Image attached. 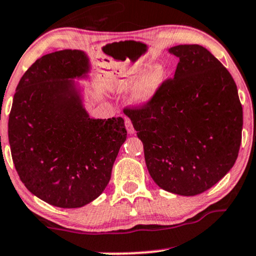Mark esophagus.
<instances>
[{
	"mask_svg": "<svg viewBox=\"0 0 256 256\" xmlns=\"http://www.w3.org/2000/svg\"><path fill=\"white\" fill-rule=\"evenodd\" d=\"M125 126H126V130H128V134H134V125H132V122L128 118L125 119Z\"/></svg>",
	"mask_w": 256,
	"mask_h": 256,
	"instance_id": "esophagus-1",
	"label": "esophagus"
}]
</instances>
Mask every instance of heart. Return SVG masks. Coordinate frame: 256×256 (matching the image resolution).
I'll return each mask as SVG.
<instances>
[{
  "label": "heart",
  "mask_w": 256,
  "mask_h": 256,
  "mask_svg": "<svg viewBox=\"0 0 256 256\" xmlns=\"http://www.w3.org/2000/svg\"><path fill=\"white\" fill-rule=\"evenodd\" d=\"M164 80V70L160 64H154L143 72L134 84L132 99L136 104H145L156 94Z\"/></svg>",
  "instance_id": "1"
}]
</instances>
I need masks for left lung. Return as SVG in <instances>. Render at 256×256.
Returning <instances> with one entry per match:
<instances>
[{
  "label": "left lung",
  "instance_id": "8db88e82",
  "mask_svg": "<svg viewBox=\"0 0 256 256\" xmlns=\"http://www.w3.org/2000/svg\"><path fill=\"white\" fill-rule=\"evenodd\" d=\"M174 78L145 104L125 108L144 146L145 163L162 189L195 196L232 169L242 138L244 112L238 87L206 48L178 44Z\"/></svg>",
  "mask_w": 256,
  "mask_h": 256
}]
</instances>
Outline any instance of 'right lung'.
<instances>
[{
  "label": "right lung",
  "mask_w": 256,
  "mask_h": 256,
  "mask_svg": "<svg viewBox=\"0 0 256 256\" xmlns=\"http://www.w3.org/2000/svg\"><path fill=\"white\" fill-rule=\"evenodd\" d=\"M90 70L78 50L41 56L22 76L9 114L15 169L26 188L59 208H80L111 180L126 140L124 119L90 118L73 79Z\"/></svg>",
  "instance_id": "add662e5"
}]
</instances>
